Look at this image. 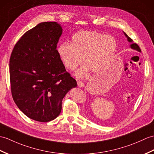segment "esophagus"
<instances>
[{
	"instance_id": "34e87169",
	"label": "esophagus",
	"mask_w": 154,
	"mask_h": 154,
	"mask_svg": "<svg viewBox=\"0 0 154 154\" xmlns=\"http://www.w3.org/2000/svg\"><path fill=\"white\" fill-rule=\"evenodd\" d=\"M77 85H78V87H80V88H83V87H85L84 83L81 81H77Z\"/></svg>"
}]
</instances>
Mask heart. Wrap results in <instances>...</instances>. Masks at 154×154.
<instances>
[{
    "mask_svg": "<svg viewBox=\"0 0 154 154\" xmlns=\"http://www.w3.org/2000/svg\"><path fill=\"white\" fill-rule=\"evenodd\" d=\"M117 43L116 38L95 31L83 30L75 33L71 45L63 43L57 48V54L67 69L74 71L81 62L84 66L75 76L83 78L89 71L97 73L109 65L116 54Z\"/></svg>",
    "mask_w": 154,
    "mask_h": 154,
    "instance_id": "heart-1",
    "label": "heart"
}]
</instances>
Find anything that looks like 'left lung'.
<instances>
[{
	"label": "left lung",
	"instance_id": "1",
	"mask_svg": "<svg viewBox=\"0 0 154 154\" xmlns=\"http://www.w3.org/2000/svg\"><path fill=\"white\" fill-rule=\"evenodd\" d=\"M123 33H124V35H125V37H127V41H128V42H130L131 43V45H130V47H131V49H133V50H135V51H138V52H141V50H140V47H139V46H138V45H137L136 43H134L133 42V41L132 40V39L128 36V35L125 33V32L123 31Z\"/></svg>",
	"mask_w": 154,
	"mask_h": 154
}]
</instances>
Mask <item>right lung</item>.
<instances>
[{
    "instance_id": "right-lung-1",
    "label": "right lung",
    "mask_w": 154,
    "mask_h": 154,
    "mask_svg": "<svg viewBox=\"0 0 154 154\" xmlns=\"http://www.w3.org/2000/svg\"><path fill=\"white\" fill-rule=\"evenodd\" d=\"M62 31L55 21L38 23L20 38L10 56L14 100L25 115L40 122L56 119L63 98L77 85L57 54Z\"/></svg>"
}]
</instances>
